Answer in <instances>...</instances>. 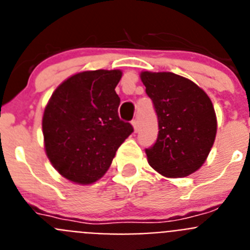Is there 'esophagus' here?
<instances>
[{"instance_id":"esophagus-1","label":"esophagus","mask_w":250,"mask_h":250,"mask_svg":"<svg viewBox=\"0 0 250 250\" xmlns=\"http://www.w3.org/2000/svg\"><path fill=\"white\" fill-rule=\"evenodd\" d=\"M131 124H132V127H134V131H135V132L138 131V130H139V121L135 119V120L131 121Z\"/></svg>"}]
</instances>
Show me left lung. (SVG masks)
<instances>
[{
  "label": "left lung",
  "instance_id": "obj_1",
  "mask_svg": "<svg viewBox=\"0 0 250 250\" xmlns=\"http://www.w3.org/2000/svg\"><path fill=\"white\" fill-rule=\"evenodd\" d=\"M158 115L155 144L145 149L150 167L167 178H184L207 160L216 135L214 106L204 90L173 72L140 74Z\"/></svg>",
  "mask_w": 250,
  "mask_h": 250
}]
</instances>
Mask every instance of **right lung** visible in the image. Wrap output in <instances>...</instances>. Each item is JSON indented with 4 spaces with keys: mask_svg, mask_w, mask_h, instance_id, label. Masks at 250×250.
<instances>
[{
    "mask_svg": "<svg viewBox=\"0 0 250 250\" xmlns=\"http://www.w3.org/2000/svg\"><path fill=\"white\" fill-rule=\"evenodd\" d=\"M120 70L72 75L54 91L43 111L45 150L51 164L76 184H92L105 175L116 150L134 131L120 120L115 87Z\"/></svg>",
    "mask_w": 250,
    "mask_h": 250,
    "instance_id": "1",
    "label": "right lung"
}]
</instances>
